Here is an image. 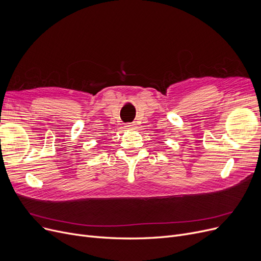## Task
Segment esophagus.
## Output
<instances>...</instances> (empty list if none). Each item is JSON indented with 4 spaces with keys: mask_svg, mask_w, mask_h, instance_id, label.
<instances>
[{
    "mask_svg": "<svg viewBox=\"0 0 261 261\" xmlns=\"http://www.w3.org/2000/svg\"><path fill=\"white\" fill-rule=\"evenodd\" d=\"M126 128H127V129H129V130H134V129L136 128V125H135L134 122H132V123H127V125H126Z\"/></svg>",
    "mask_w": 261,
    "mask_h": 261,
    "instance_id": "obj_1",
    "label": "esophagus"
}]
</instances>
